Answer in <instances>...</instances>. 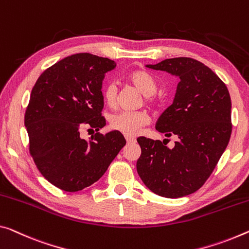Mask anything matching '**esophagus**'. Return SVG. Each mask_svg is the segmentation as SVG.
Listing matches in <instances>:
<instances>
[{
    "mask_svg": "<svg viewBox=\"0 0 249 249\" xmlns=\"http://www.w3.org/2000/svg\"><path fill=\"white\" fill-rule=\"evenodd\" d=\"M125 140H127L128 143L136 142V138H133V137H125Z\"/></svg>",
    "mask_w": 249,
    "mask_h": 249,
    "instance_id": "34e87169",
    "label": "esophagus"
}]
</instances>
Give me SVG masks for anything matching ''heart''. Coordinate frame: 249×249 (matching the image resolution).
<instances>
[{
	"instance_id": "b5f03b06",
	"label": "heart",
	"mask_w": 249,
	"mask_h": 249,
	"mask_svg": "<svg viewBox=\"0 0 249 249\" xmlns=\"http://www.w3.org/2000/svg\"><path fill=\"white\" fill-rule=\"evenodd\" d=\"M128 79L141 92L146 95V101L149 105H154V94L157 91V81L150 72L143 69L132 71ZM103 99L107 106L114 108L118 102V86L116 82H109L103 89ZM149 124V117L144 112L121 111L110 118V127L116 131L121 132L127 137L136 136L140 129Z\"/></svg>"
}]
</instances>
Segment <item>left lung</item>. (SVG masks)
<instances>
[{"mask_svg": "<svg viewBox=\"0 0 249 249\" xmlns=\"http://www.w3.org/2000/svg\"><path fill=\"white\" fill-rule=\"evenodd\" d=\"M149 69L179 79L173 105L164 110L156 129L177 136L174 148L140 137L137 171L152 193L179 198L197 191L215 169L231 135V101L216 73L191 58L166 59Z\"/></svg>", "mask_w": 249, "mask_h": 249, "instance_id": "obj_1", "label": "left lung"}]
</instances>
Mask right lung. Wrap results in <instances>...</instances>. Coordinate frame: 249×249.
<instances>
[{"label":"right lung","mask_w":249,"mask_h":249,"mask_svg":"<svg viewBox=\"0 0 249 249\" xmlns=\"http://www.w3.org/2000/svg\"><path fill=\"white\" fill-rule=\"evenodd\" d=\"M114 68L108 58L78 53L47 69L33 87L24 117L30 154L42 176L64 191L98 181L125 144L116 130L89 141L80 136L85 127L106 125L102 81Z\"/></svg>","instance_id":"right-lung-1"}]
</instances>
